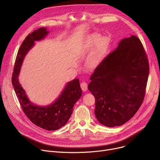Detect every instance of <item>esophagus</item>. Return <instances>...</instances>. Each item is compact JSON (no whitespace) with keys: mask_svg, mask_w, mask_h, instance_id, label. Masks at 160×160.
I'll list each match as a JSON object with an SVG mask.
<instances>
[{"mask_svg":"<svg viewBox=\"0 0 160 160\" xmlns=\"http://www.w3.org/2000/svg\"><path fill=\"white\" fill-rule=\"evenodd\" d=\"M80 87L83 91H86L88 89V83L85 82H82L80 83Z\"/></svg>","mask_w":160,"mask_h":160,"instance_id":"34e87169","label":"esophagus"}]
</instances>
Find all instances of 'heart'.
<instances>
[{
    "instance_id": "b5f03b06",
    "label": "heart",
    "mask_w": 160,
    "mask_h": 160,
    "mask_svg": "<svg viewBox=\"0 0 160 160\" xmlns=\"http://www.w3.org/2000/svg\"><path fill=\"white\" fill-rule=\"evenodd\" d=\"M97 45L96 50L89 60V63L91 66L97 65L106 54L109 47V39L106 38L100 39V36L98 35L93 36L89 39L86 47L90 49Z\"/></svg>"
}]
</instances>
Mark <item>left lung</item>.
<instances>
[{
  "label": "left lung",
  "mask_w": 160,
  "mask_h": 160,
  "mask_svg": "<svg viewBox=\"0 0 160 160\" xmlns=\"http://www.w3.org/2000/svg\"><path fill=\"white\" fill-rule=\"evenodd\" d=\"M149 63L138 38L122 39L91 74L88 89L95 98V113L107 127L122 125L144 100Z\"/></svg>",
  "instance_id": "1"
}]
</instances>
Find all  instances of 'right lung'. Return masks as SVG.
I'll use <instances>...</instances> for the list:
<instances>
[{
	"label": "right lung",
	"mask_w": 160,
	"mask_h": 160,
	"mask_svg": "<svg viewBox=\"0 0 160 160\" xmlns=\"http://www.w3.org/2000/svg\"><path fill=\"white\" fill-rule=\"evenodd\" d=\"M48 33L45 27H41L29 33L23 41L15 59L12 82L22 111L30 121L43 129L56 130L63 127L68 121L74 104L82 96L79 79H74L67 83L56 101L47 106H39L32 103L25 94L18 79L25 55L34 45L36 41L43 39Z\"/></svg>",
	"instance_id": "add662e5"
}]
</instances>
